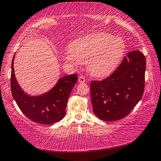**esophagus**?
Here are the masks:
<instances>
[{
    "label": "esophagus",
    "instance_id": "34e87169",
    "mask_svg": "<svg viewBox=\"0 0 161 161\" xmlns=\"http://www.w3.org/2000/svg\"><path fill=\"white\" fill-rule=\"evenodd\" d=\"M78 81H79V82H80V83L83 84V83L85 82V79H84V78L82 77V76H81V77H79Z\"/></svg>",
    "mask_w": 161,
    "mask_h": 161
}]
</instances>
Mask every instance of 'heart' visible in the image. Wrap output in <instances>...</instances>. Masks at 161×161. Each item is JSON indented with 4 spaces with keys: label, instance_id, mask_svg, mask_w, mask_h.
<instances>
[{
    "label": "heart",
    "instance_id": "obj_1",
    "mask_svg": "<svg viewBox=\"0 0 161 161\" xmlns=\"http://www.w3.org/2000/svg\"><path fill=\"white\" fill-rule=\"evenodd\" d=\"M68 62L87 64L89 72L95 77L110 75L123 58L126 44L123 38L107 32H96L78 38L70 45Z\"/></svg>",
    "mask_w": 161,
    "mask_h": 161
}]
</instances>
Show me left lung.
I'll return each mask as SVG.
<instances>
[{"instance_id": "obj_1", "label": "left lung", "mask_w": 161, "mask_h": 161, "mask_svg": "<svg viewBox=\"0 0 161 161\" xmlns=\"http://www.w3.org/2000/svg\"><path fill=\"white\" fill-rule=\"evenodd\" d=\"M146 71L145 56L130 51L110 77L92 81L91 101L95 115L105 121L126 117L142 98Z\"/></svg>"}]
</instances>
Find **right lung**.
Masks as SVG:
<instances>
[{
	"label": "right lung",
	"mask_w": 161,
	"mask_h": 161,
	"mask_svg": "<svg viewBox=\"0 0 161 161\" xmlns=\"http://www.w3.org/2000/svg\"><path fill=\"white\" fill-rule=\"evenodd\" d=\"M11 64L10 86L14 100L22 112L32 121L50 125L60 121L65 115L68 98L77 81V75L61 77L50 91L31 96L24 92L15 78L13 62Z\"/></svg>",
	"instance_id": "obj_1"
}]
</instances>
